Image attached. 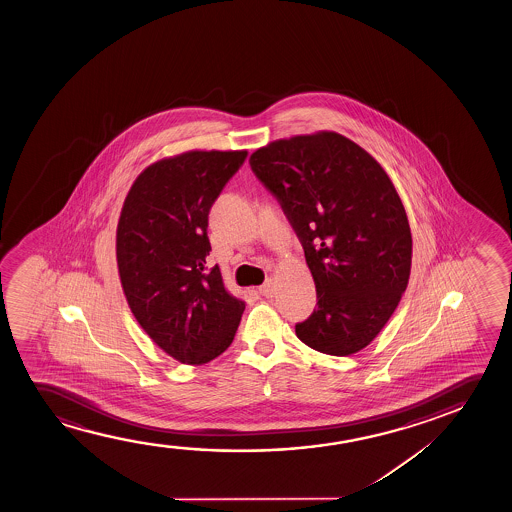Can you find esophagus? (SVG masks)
I'll return each mask as SVG.
<instances>
[{
	"instance_id": "1",
	"label": "esophagus",
	"mask_w": 512,
	"mask_h": 512,
	"mask_svg": "<svg viewBox=\"0 0 512 512\" xmlns=\"http://www.w3.org/2000/svg\"><path fill=\"white\" fill-rule=\"evenodd\" d=\"M259 294L264 295V297H273L274 295V281L267 280L264 285H260Z\"/></svg>"
}]
</instances>
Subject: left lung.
Instances as JSON below:
<instances>
[{"label":"left lung","mask_w":512,"mask_h":512,"mask_svg":"<svg viewBox=\"0 0 512 512\" xmlns=\"http://www.w3.org/2000/svg\"><path fill=\"white\" fill-rule=\"evenodd\" d=\"M250 166L301 239L316 308L295 334L309 348L348 357L378 336L411 274L413 238L390 176L334 131L271 141Z\"/></svg>","instance_id":"left-lung-1"}]
</instances>
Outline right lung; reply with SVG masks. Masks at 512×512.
<instances>
[{
	"mask_svg": "<svg viewBox=\"0 0 512 512\" xmlns=\"http://www.w3.org/2000/svg\"><path fill=\"white\" fill-rule=\"evenodd\" d=\"M246 150H189L143 169L117 225V266L141 329L182 364L203 365L231 346L245 301L208 267V215Z\"/></svg>",
	"mask_w": 512,
	"mask_h": 512,
	"instance_id": "1",
	"label": "right lung"
}]
</instances>
